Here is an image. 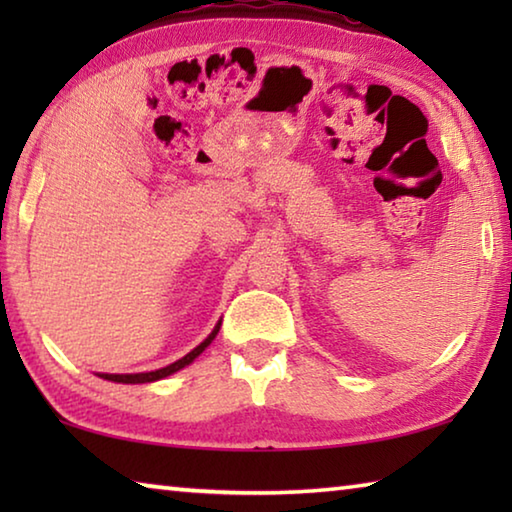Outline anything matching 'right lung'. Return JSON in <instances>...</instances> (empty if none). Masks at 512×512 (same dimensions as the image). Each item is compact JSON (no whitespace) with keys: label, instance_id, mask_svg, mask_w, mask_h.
<instances>
[{"label":"right lung","instance_id":"add662e5","mask_svg":"<svg viewBox=\"0 0 512 512\" xmlns=\"http://www.w3.org/2000/svg\"><path fill=\"white\" fill-rule=\"evenodd\" d=\"M219 327H221V323H216V327L212 329V334L207 336V339L201 343V345H196V348L189 352V354H185L183 359H178V361H173V363H169L167 368H160V370H151V372H135V375H99V377H103V379H108V381H117V384H146V381H158V379H164V377H169V375H173V372H178L180 368H185V366H189V363H192L198 354H201L207 345H210L212 341H214V336L219 334Z\"/></svg>","mask_w":512,"mask_h":512}]
</instances>
